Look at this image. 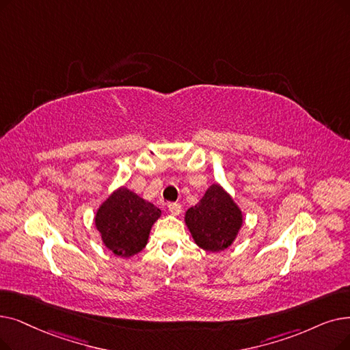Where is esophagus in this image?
<instances>
[{
  "instance_id": "1",
  "label": "esophagus",
  "mask_w": 350,
  "mask_h": 350,
  "mask_svg": "<svg viewBox=\"0 0 350 350\" xmlns=\"http://www.w3.org/2000/svg\"><path fill=\"white\" fill-rule=\"evenodd\" d=\"M169 210L173 216H178L181 213V206H180V203H170Z\"/></svg>"
}]
</instances>
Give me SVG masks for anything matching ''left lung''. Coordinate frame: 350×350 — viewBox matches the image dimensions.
Returning a JSON list of instances; mask_svg holds the SVG:
<instances>
[{
	"label": "left lung",
	"mask_w": 350,
	"mask_h": 350,
	"mask_svg": "<svg viewBox=\"0 0 350 350\" xmlns=\"http://www.w3.org/2000/svg\"><path fill=\"white\" fill-rule=\"evenodd\" d=\"M241 223V211L219 185L208 187L200 203L186 213V224L194 241L207 252L229 247Z\"/></svg>",
	"instance_id": "obj_1"
}]
</instances>
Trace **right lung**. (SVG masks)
Listing matches in <instances>:
<instances>
[{
	"mask_svg": "<svg viewBox=\"0 0 350 350\" xmlns=\"http://www.w3.org/2000/svg\"><path fill=\"white\" fill-rule=\"evenodd\" d=\"M160 210L126 187L114 191L98 208L96 227L114 254L130 257L147 245L151 226Z\"/></svg>",
	"mask_w": 350,
	"mask_h": 350,
	"instance_id": "add662e5",
	"label": "right lung"
}]
</instances>
